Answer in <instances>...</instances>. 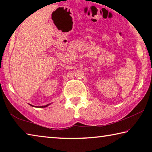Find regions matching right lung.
<instances>
[{"instance_id":"add662e5","label":"right lung","mask_w":152,"mask_h":152,"mask_svg":"<svg viewBox=\"0 0 152 152\" xmlns=\"http://www.w3.org/2000/svg\"><path fill=\"white\" fill-rule=\"evenodd\" d=\"M51 103H50V104H46V105H44V106H40V107H38L39 108H45V107H48L49 105H50ZM29 105H31V107H35V106H33V105H32V104H29Z\"/></svg>"}]
</instances>
